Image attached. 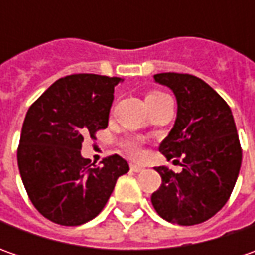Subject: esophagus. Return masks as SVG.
I'll return each instance as SVG.
<instances>
[{"mask_svg": "<svg viewBox=\"0 0 255 255\" xmlns=\"http://www.w3.org/2000/svg\"><path fill=\"white\" fill-rule=\"evenodd\" d=\"M130 170L134 171V173H140V171L144 170V167L139 166V164H130Z\"/></svg>", "mask_w": 255, "mask_h": 255, "instance_id": "34e87169", "label": "esophagus"}]
</instances>
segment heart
<instances>
[{"mask_svg": "<svg viewBox=\"0 0 255 255\" xmlns=\"http://www.w3.org/2000/svg\"><path fill=\"white\" fill-rule=\"evenodd\" d=\"M166 96H167V95L164 92H160V91H152V92L147 95V98H146V103L156 102V101L163 99V98H166ZM123 149H125V152L128 153L130 157H134V159H136V157L140 156L142 142L137 140V139H128V140L123 142Z\"/></svg>", "mask_w": 255, "mask_h": 255, "instance_id": "heart-1", "label": "heart"}]
</instances>
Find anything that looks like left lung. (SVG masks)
<instances>
[{"mask_svg":"<svg viewBox=\"0 0 255 255\" xmlns=\"http://www.w3.org/2000/svg\"><path fill=\"white\" fill-rule=\"evenodd\" d=\"M177 99V118L159 152L183 170L154 167L162 184L152 204L164 220L193 226L211 219L230 199L241 167L239 134L230 106L203 79L189 74L154 75ZM174 160V162H176Z\"/></svg>","mask_w":255,"mask_h":255,"instance_id":"left-lung-1","label":"left lung"}]
</instances>
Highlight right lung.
<instances>
[{
  "mask_svg": "<svg viewBox=\"0 0 255 255\" xmlns=\"http://www.w3.org/2000/svg\"><path fill=\"white\" fill-rule=\"evenodd\" d=\"M122 78L95 74L58 79L25 116L16 150L18 169L35 209L61 226L95 219L129 164L119 154L95 166L81 156L85 136L108 128L115 86Z\"/></svg>",
  "mask_w": 255,
  "mask_h": 255,
  "instance_id": "obj_1",
  "label": "right lung"
}]
</instances>
